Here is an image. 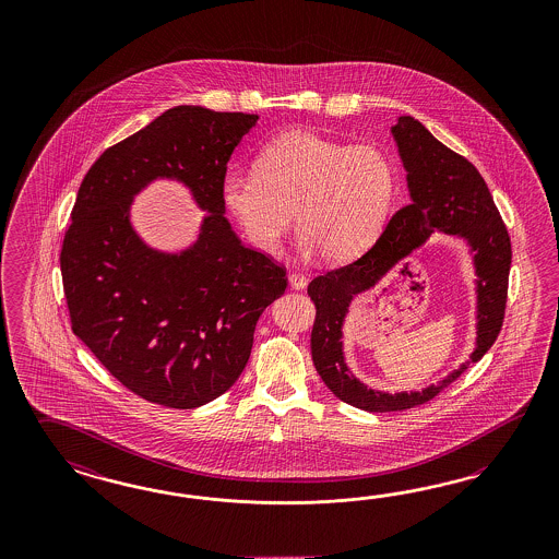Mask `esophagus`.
Masks as SVG:
<instances>
[{"instance_id":"1","label":"esophagus","mask_w":559,"mask_h":559,"mask_svg":"<svg viewBox=\"0 0 559 559\" xmlns=\"http://www.w3.org/2000/svg\"><path fill=\"white\" fill-rule=\"evenodd\" d=\"M287 282H289L292 289H304V287L308 286V277L304 273H289Z\"/></svg>"}]
</instances>
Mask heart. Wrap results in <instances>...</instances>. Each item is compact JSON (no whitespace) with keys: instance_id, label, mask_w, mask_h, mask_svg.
Returning a JSON list of instances; mask_svg holds the SVG:
<instances>
[{"instance_id":"obj_1","label":"heart","mask_w":559,"mask_h":559,"mask_svg":"<svg viewBox=\"0 0 559 559\" xmlns=\"http://www.w3.org/2000/svg\"><path fill=\"white\" fill-rule=\"evenodd\" d=\"M221 193L259 251H275L296 214L302 253L320 249L329 261H345L382 228L396 195V169L378 146L292 130L261 148L255 169L226 171Z\"/></svg>"}]
</instances>
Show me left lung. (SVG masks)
I'll return each instance as SVG.
<instances>
[{
    "label": "left lung",
    "instance_id": "1",
    "mask_svg": "<svg viewBox=\"0 0 559 559\" xmlns=\"http://www.w3.org/2000/svg\"><path fill=\"white\" fill-rule=\"evenodd\" d=\"M392 136L406 169L411 204L392 216L366 255L314 277L308 286V296L317 306L310 336L314 367L336 399L367 413H392L425 404L457 380L469 364L479 361L502 329L511 272V237L478 169L439 143L413 116H400ZM435 229L460 236L471 247L477 270V349L469 362L420 393L371 391L344 364L340 338L348 306L353 297L376 286L419 248Z\"/></svg>",
    "mask_w": 559,
    "mask_h": 559
}]
</instances>
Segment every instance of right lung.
<instances>
[{"mask_svg":"<svg viewBox=\"0 0 559 559\" xmlns=\"http://www.w3.org/2000/svg\"><path fill=\"white\" fill-rule=\"evenodd\" d=\"M259 116L176 106L106 148L81 181L61 251L71 329L114 378L169 408H198L239 380L286 270L240 242L224 218L226 163ZM155 178L183 182L209 214L179 254L129 223Z\"/></svg>","mask_w":559,"mask_h":559,"instance_id":"1","label":"right lung"}]
</instances>
